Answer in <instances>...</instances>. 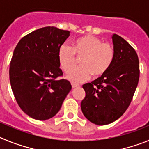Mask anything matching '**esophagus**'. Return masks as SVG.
Masks as SVG:
<instances>
[{
  "label": "esophagus",
  "mask_w": 149,
  "mask_h": 149,
  "mask_svg": "<svg viewBox=\"0 0 149 149\" xmlns=\"http://www.w3.org/2000/svg\"><path fill=\"white\" fill-rule=\"evenodd\" d=\"M72 88L78 87V86H79V84H74V83H72Z\"/></svg>",
  "instance_id": "1"
}]
</instances>
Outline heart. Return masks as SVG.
<instances>
[{"instance_id": "b5f03b06", "label": "heart", "mask_w": 149, "mask_h": 149, "mask_svg": "<svg viewBox=\"0 0 149 149\" xmlns=\"http://www.w3.org/2000/svg\"><path fill=\"white\" fill-rule=\"evenodd\" d=\"M77 56L81 58V67L68 74V80L74 83L87 81L92 74L95 77L103 75L113 61L115 50L109 42L93 35H86L74 42L73 47L63 45L59 49V63L63 70L68 73L77 64Z\"/></svg>"}]
</instances>
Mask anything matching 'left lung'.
Returning a JSON list of instances; mask_svg holds the SVG:
<instances>
[{"instance_id":"left-lung-1","label":"left lung","mask_w":149,"mask_h":149,"mask_svg":"<svg viewBox=\"0 0 149 149\" xmlns=\"http://www.w3.org/2000/svg\"><path fill=\"white\" fill-rule=\"evenodd\" d=\"M115 56L107 72L83 85L81 110L91 122L104 125L117 120L131 104L139 78L137 54L120 36H112Z\"/></svg>"}]
</instances>
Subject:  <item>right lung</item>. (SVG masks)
I'll return each instance as SVG.
<instances>
[{
  "instance_id": "add662e5",
  "label": "right lung",
  "mask_w": 149,
  "mask_h": 149,
  "mask_svg": "<svg viewBox=\"0 0 149 149\" xmlns=\"http://www.w3.org/2000/svg\"><path fill=\"white\" fill-rule=\"evenodd\" d=\"M70 35L55 27L38 29L24 36L15 47L10 66L11 88L18 106L37 120L54 116L72 89L60 79L59 49Z\"/></svg>"
}]
</instances>
